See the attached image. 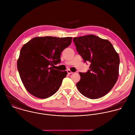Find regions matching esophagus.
Segmentation results:
<instances>
[{
	"label": "esophagus",
	"instance_id": "esophagus-1",
	"mask_svg": "<svg viewBox=\"0 0 135 135\" xmlns=\"http://www.w3.org/2000/svg\"><path fill=\"white\" fill-rule=\"evenodd\" d=\"M67 73H68V74H73L74 73L73 72L71 71V70H69V69L67 70Z\"/></svg>",
	"mask_w": 135,
	"mask_h": 135
}]
</instances>
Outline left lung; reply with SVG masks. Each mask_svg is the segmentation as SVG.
I'll return each mask as SVG.
<instances>
[{
	"mask_svg": "<svg viewBox=\"0 0 135 135\" xmlns=\"http://www.w3.org/2000/svg\"><path fill=\"white\" fill-rule=\"evenodd\" d=\"M84 61L91 63L87 73H79V92L89 99L101 98L113 88L119 76L120 59L111 42L93 35L73 38Z\"/></svg>",
	"mask_w": 135,
	"mask_h": 135,
	"instance_id": "obj_1",
	"label": "left lung"
}]
</instances>
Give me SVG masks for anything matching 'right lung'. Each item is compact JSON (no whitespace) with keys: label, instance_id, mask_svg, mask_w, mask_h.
Segmentation results:
<instances>
[{"label":"right lung","instance_id":"obj_1","mask_svg":"<svg viewBox=\"0 0 135 135\" xmlns=\"http://www.w3.org/2000/svg\"><path fill=\"white\" fill-rule=\"evenodd\" d=\"M72 37H37L21 48L17 69L26 90L39 98H47L59 89L67 72L55 69L60 62L61 52L71 42Z\"/></svg>","mask_w":135,"mask_h":135}]
</instances>
